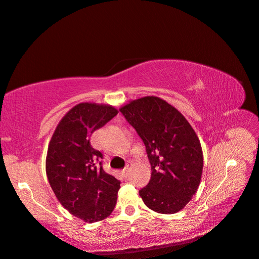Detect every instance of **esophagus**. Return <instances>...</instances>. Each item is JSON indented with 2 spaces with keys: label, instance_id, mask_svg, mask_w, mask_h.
<instances>
[{
  "label": "esophagus",
  "instance_id": "obj_1",
  "mask_svg": "<svg viewBox=\"0 0 259 259\" xmlns=\"http://www.w3.org/2000/svg\"><path fill=\"white\" fill-rule=\"evenodd\" d=\"M131 169H132V165H131V164H128L127 166H125V167L122 169V171H121V174L123 175V177H127V176L130 174Z\"/></svg>",
  "mask_w": 259,
  "mask_h": 259
}]
</instances>
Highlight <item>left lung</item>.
Instances as JSON below:
<instances>
[{
  "mask_svg": "<svg viewBox=\"0 0 259 259\" xmlns=\"http://www.w3.org/2000/svg\"><path fill=\"white\" fill-rule=\"evenodd\" d=\"M119 110L142 139L152 167L140 196L154 211L178 212L201 183L203 152L195 131L178 109L157 97L134 100Z\"/></svg>",
  "mask_w": 259,
  "mask_h": 259,
  "instance_id": "obj_1",
  "label": "left lung"
}]
</instances>
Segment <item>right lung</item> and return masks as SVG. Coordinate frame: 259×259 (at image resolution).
<instances>
[{
	"instance_id": "right-lung-1",
	"label": "right lung",
	"mask_w": 259,
	"mask_h": 259,
	"mask_svg": "<svg viewBox=\"0 0 259 259\" xmlns=\"http://www.w3.org/2000/svg\"><path fill=\"white\" fill-rule=\"evenodd\" d=\"M117 114L114 106L80 103L62 118L49 144L50 186L64 207L84 223L105 219L117 203L120 181L103 170V154L90 143L93 132Z\"/></svg>"
}]
</instances>
